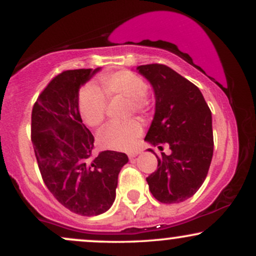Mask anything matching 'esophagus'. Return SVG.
Returning <instances> with one entry per match:
<instances>
[{"label": "esophagus", "mask_w": 256, "mask_h": 256, "mask_svg": "<svg viewBox=\"0 0 256 256\" xmlns=\"http://www.w3.org/2000/svg\"><path fill=\"white\" fill-rule=\"evenodd\" d=\"M138 154H140V152H130V154H128V158H136Z\"/></svg>", "instance_id": "obj_1"}]
</instances>
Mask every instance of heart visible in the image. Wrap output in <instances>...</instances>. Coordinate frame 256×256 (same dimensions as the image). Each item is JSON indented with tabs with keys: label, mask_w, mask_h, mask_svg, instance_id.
Returning <instances> with one entry per match:
<instances>
[{
	"label": "heart",
	"mask_w": 256,
	"mask_h": 256,
	"mask_svg": "<svg viewBox=\"0 0 256 256\" xmlns=\"http://www.w3.org/2000/svg\"><path fill=\"white\" fill-rule=\"evenodd\" d=\"M101 88L95 84H86L79 91L78 106L82 118L89 126L98 128L104 122L108 98H122L128 102V113L146 114L150 101L146 95L144 79L130 71H118L100 77ZM143 134V126L137 120L110 122L98 134L102 148L113 150H128L134 148Z\"/></svg>",
	"instance_id": "obj_1"
}]
</instances>
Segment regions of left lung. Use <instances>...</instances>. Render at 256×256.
<instances>
[{"label": "left lung", "instance_id": "1", "mask_svg": "<svg viewBox=\"0 0 256 256\" xmlns=\"http://www.w3.org/2000/svg\"><path fill=\"white\" fill-rule=\"evenodd\" d=\"M137 71L155 95L154 119L144 140L171 149L170 155L156 156V171L146 178L149 190L161 204H179L192 198L207 177L214 146L212 113L198 88L170 67L142 64Z\"/></svg>", "mask_w": 256, "mask_h": 256}]
</instances>
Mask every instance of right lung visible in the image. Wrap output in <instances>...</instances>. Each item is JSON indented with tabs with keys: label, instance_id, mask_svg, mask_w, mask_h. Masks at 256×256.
Segmentation results:
<instances>
[{
	"label": "right lung",
	"instance_id": "obj_1",
	"mask_svg": "<svg viewBox=\"0 0 256 256\" xmlns=\"http://www.w3.org/2000/svg\"><path fill=\"white\" fill-rule=\"evenodd\" d=\"M100 70L58 74L38 96L31 116V140L44 184L67 210L85 216L112 207L118 174L128 161L114 150L94 156L95 138L79 113V89Z\"/></svg>",
	"mask_w": 256,
	"mask_h": 256
}]
</instances>
